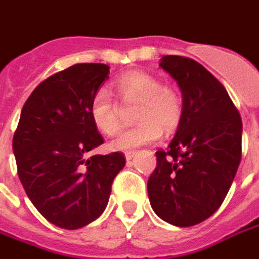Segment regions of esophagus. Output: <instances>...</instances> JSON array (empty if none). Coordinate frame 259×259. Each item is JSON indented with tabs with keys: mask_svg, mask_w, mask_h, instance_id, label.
<instances>
[{
	"mask_svg": "<svg viewBox=\"0 0 259 259\" xmlns=\"http://www.w3.org/2000/svg\"><path fill=\"white\" fill-rule=\"evenodd\" d=\"M135 157V151H126L124 152V158H126V161H130L132 158Z\"/></svg>",
	"mask_w": 259,
	"mask_h": 259,
	"instance_id": "esophagus-1",
	"label": "esophagus"
}]
</instances>
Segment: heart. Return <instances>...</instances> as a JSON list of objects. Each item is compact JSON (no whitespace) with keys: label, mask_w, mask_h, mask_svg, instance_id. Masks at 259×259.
I'll return each mask as SVG.
<instances>
[{"label":"heart","mask_w":259,"mask_h":259,"mask_svg":"<svg viewBox=\"0 0 259 259\" xmlns=\"http://www.w3.org/2000/svg\"><path fill=\"white\" fill-rule=\"evenodd\" d=\"M115 87L122 101H140L136 118L141 122L122 130L111 143L113 150L130 151L154 144L162 137V127L166 133H172L179 126L183 115L179 93L170 85L162 84L155 74L130 70L119 76ZM90 118L104 135L112 136L118 130L119 105L107 89H100L93 96Z\"/></svg>","instance_id":"b5f03b06"}]
</instances>
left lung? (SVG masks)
<instances>
[{"label":"left lung","instance_id":"left-lung-1","mask_svg":"<svg viewBox=\"0 0 259 259\" xmlns=\"http://www.w3.org/2000/svg\"><path fill=\"white\" fill-rule=\"evenodd\" d=\"M159 66L178 83L183 115L147 189L152 209L165 222L194 226L222 205L241 159L243 124L219 81L193 59L166 55Z\"/></svg>","mask_w":259,"mask_h":259}]
</instances>
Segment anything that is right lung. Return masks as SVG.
<instances>
[{
    "mask_svg": "<svg viewBox=\"0 0 259 259\" xmlns=\"http://www.w3.org/2000/svg\"><path fill=\"white\" fill-rule=\"evenodd\" d=\"M104 64H77L50 76L22 108L14 148L26 194L55 226L80 229L101 215L123 154L90 155L104 140L90 104L109 77Z\"/></svg>",
    "mask_w": 259,
    "mask_h": 259,
    "instance_id": "add662e5",
    "label": "right lung"
}]
</instances>
